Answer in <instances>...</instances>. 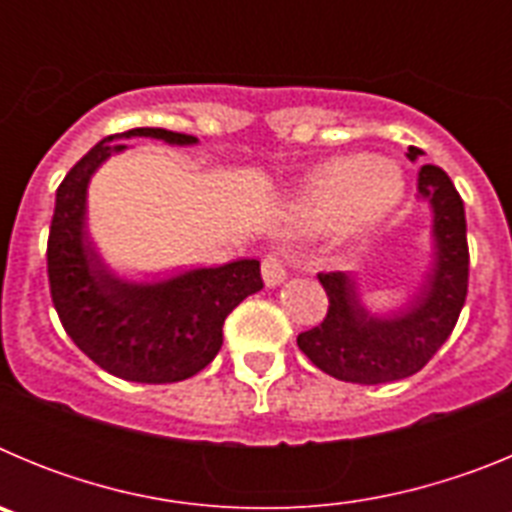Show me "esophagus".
<instances>
[{
	"label": "esophagus",
	"instance_id": "obj_1",
	"mask_svg": "<svg viewBox=\"0 0 512 512\" xmlns=\"http://www.w3.org/2000/svg\"><path fill=\"white\" fill-rule=\"evenodd\" d=\"M261 274H264V282L269 287L274 284H282L287 279V253L282 251H269L261 261Z\"/></svg>",
	"mask_w": 512,
	"mask_h": 512
}]
</instances>
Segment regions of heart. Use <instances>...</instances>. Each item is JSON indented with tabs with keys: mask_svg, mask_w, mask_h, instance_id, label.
<instances>
[{
	"mask_svg": "<svg viewBox=\"0 0 512 512\" xmlns=\"http://www.w3.org/2000/svg\"><path fill=\"white\" fill-rule=\"evenodd\" d=\"M402 174L377 156H338L307 176L297 197L295 220L310 230L346 225L351 230L379 223L402 197Z\"/></svg>",
	"mask_w": 512,
	"mask_h": 512,
	"instance_id": "obj_1",
	"label": "heart"
}]
</instances>
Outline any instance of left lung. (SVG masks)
I'll return each instance as SVG.
<instances>
[{
	"mask_svg": "<svg viewBox=\"0 0 512 512\" xmlns=\"http://www.w3.org/2000/svg\"><path fill=\"white\" fill-rule=\"evenodd\" d=\"M420 153L408 148L410 161ZM418 189L433 205L438 248L423 297L400 318L377 320L359 305L343 271H320L328 312L323 323L297 336L300 351L320 372L356 384L397 382L418 374L451 336L469 287L467 215L454 182L438 166H420Z\"/></svg>",
	"mask_w": 512,
	"mask_h": 512,
	"instance_id": "1",
	"label": "left lung"
}]
</instances>
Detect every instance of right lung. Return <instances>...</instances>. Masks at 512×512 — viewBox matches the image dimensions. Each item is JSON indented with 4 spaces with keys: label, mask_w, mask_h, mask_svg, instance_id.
I'll use <instances>...</instances> for the list:
<instances>
[{
    "label": "right lung",
    "mask_w": 512,
    "mask_h": 512,
    "mask_svg": "<svg viewBox=\"0 0 512 512\" xmlns=\"http://www.w3.org/2000/svg\"><path fill=\"white\" fill-rule=\"evenodd\" d=\"M148 135L166 143H194V135L133 128L99 140L79 158L56 192L48 233L51 300L71 341L104 372L128 382H182L202 372L223 346V323L248 295L264 287L259 261L197 269L153 287L125 284L104 271L84 233L89 176L122 151L117 138Z\"/></svg>",
    "instance_id": "1"
}]
</instances>
